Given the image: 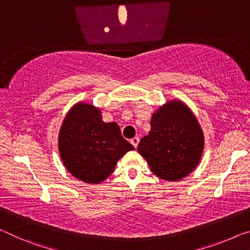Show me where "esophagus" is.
I'll return each mask as SVG.
<instances>
[{
    "mask_svg": "<svg viewBox=\"0 0 250 250\" xmlns=\"http://www.w3.org/2000/svg\"><path fill=\"white\" fill-rule=\"evenodd\" d=\"M138 142H140V138H138V137H133L132 140H130V143L133 144V146H134V147H137Z\"/></svg>",
    "mask_w": 250,
    "mask_h": 250,
    "instance_id": "obj_1",
    "label": "esophagus"
}]
</instances>
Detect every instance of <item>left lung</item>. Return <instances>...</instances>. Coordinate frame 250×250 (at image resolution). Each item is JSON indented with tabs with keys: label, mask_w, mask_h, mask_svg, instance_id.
Here are the masks:
<instances>
[{
	"label": "left lung",
	"mask_w": 250,
	"mask_h": 250,
	"mask_svg": "<svg viewBox=\"0 0 250 250\" xmlns=\"http://www.w3.org/2000/svg\"><path fill=\"white\" fill-rule=\"evenodd\" d=\"M203 145V132L194 114L181 101H171L152 115L151 130L137 151L156 176L179 181L197 167Z\"/></svg>",
	"instance_id": "left-lung-1"
}]
</instances>
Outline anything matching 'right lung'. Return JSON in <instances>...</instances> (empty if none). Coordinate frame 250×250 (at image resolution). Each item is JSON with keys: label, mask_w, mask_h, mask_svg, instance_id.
Here are the masks:
<instances>
[{"label": "right lung", "mask_w": 250, "mask_h": 250, "mask_svg": "<svg viewBox=\"0 0 250 250\" xmlns=\"http://www.w3.org/2000/svg\"><path fill=\"white\" fill-rule=\"evenodd\" d=\"M58 146L69 173L94 184L108 178L117 161L134 149L116 123H105L101 110L85 103L76 104L64 117Z\"/></svg>", "instance_id": "obj_1"}]
</instances>
